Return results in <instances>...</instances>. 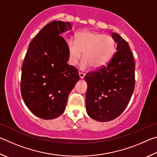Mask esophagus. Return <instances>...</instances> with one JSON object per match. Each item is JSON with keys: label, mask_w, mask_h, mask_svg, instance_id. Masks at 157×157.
<instances>
[{"label": "esophagus", "mask_w": 157, "mask_h": 157, "mask_svg": "<svg viewBox=\"0 0 157 157\" xmlns=\"http://www.w3.org/2000/svg\"><path fill=\"white\" fill-rule=\"evenodd\" d=\"M79 78H80L81 79H83L84 78V76H85V74L83 73L79 72Z\"/></svg>", "instance_id": "esophagus-1"}]
</instances>
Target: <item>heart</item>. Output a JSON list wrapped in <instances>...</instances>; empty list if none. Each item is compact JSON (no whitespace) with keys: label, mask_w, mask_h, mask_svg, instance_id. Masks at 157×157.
Wrapping results in <instances>:
<instances>
[{"label":"heart","mask_w":157,"mask_h":157,"mask_svg":"<svg viewBox=\"0 0 157 157\" xmlns=\"http://www.w3.org/2000/svg\"><path fill=\"white\" fill-rule=\"evenodd\" d=\"M68 63L75 66L82 56L80 68H102L109 62L116 52V41L112 36L98 32L82 30L75 35V40L66 41Z\"/></svg>","instance_id":"heart-1"}]
</instances>
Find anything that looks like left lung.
Here are the masks:
<instances>
[{
    "label": "left lung",
    "mask_w": 157,
    "mask_h": 157,
    "mask_svg": "<svg viewBox=\"0 0 157 157\" xmlns=\"http://www.w3.org/2000/svg\"><path fill=\"white\" fill-rule=\"evenodd\" d=\"M117 52L107 66L84 77L87 83L86 112L100 122L112 121L125 109L135 86V63L129 44L112 33Z\"/></svg>",
    "instance_id": "1"
}]
</instances>
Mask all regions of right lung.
Wrapping results in <instances>:
<instances>
[{
	"label": "right lung",
	"instance_id": "right-lung-1",
	"mask_svg": "<svg viewBox=\"0 0 157 157\" xmlns=\"http://www.w3.org/2000/svg\"><path fill=\"white\" fill-rule=\"evenodd\" d=\"M69 22L54 21L44 26L29 45L22 65L21 92L25 105L39 118L62 115L68 95L79 79L78 69L68 64L62 34Z\"/></svg>",
	"mask_w": 157,
	"mask_h": 157
}]
</instances>
